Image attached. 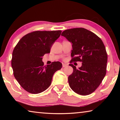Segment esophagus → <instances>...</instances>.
<instances>
[{
	"label": "esophagus",
	"instance_id": "1",
	"mask_svg": "<svg viewBox=\"0 0 120 120\" xmlns=\"http://www.w3.org/2000/svg\"><path fill=\"white\" fill-rule=\"evenodd\" d=\"M67 65L66 64H62V67L64 68V67H67Z\"/></svg>",
	"mask_w": 120,
	"mask_h": 120
}]
</instances>
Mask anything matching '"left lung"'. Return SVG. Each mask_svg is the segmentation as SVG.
I'll return each instance as SVG.
<instances>
[{
	"instance_id": "obj_1",
	"label": "left lung",
	"mask_w": 120,
	"mask_h": 120,
	"mask_svg": "<svg viewBox=\"0 0 120 120\" xmlns=\"http://www.w3.org/2000/svg\"><path fill=\"white\" fill-rule=\"evenodd\" d=\"M62 36L72 43L71 62L81 61L78 69L72 64V74L68 77L70 88L77 94L88 95L96 90L106 73L107 55L105 45L96 34L84 28L66 30Z\"/></svg>"
}]
</instances>
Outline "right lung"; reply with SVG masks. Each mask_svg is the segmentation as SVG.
I'll return each mask as SVG.
<instances>
[{
	"label": "right lung",
	"instance_id": "add662e5",
	"mask_svg": "<svg viewBox=\"0 0 120 120\" xmlns=\"http://www.w3.org/2000/svg\"><path fill=\"white\" fill-rule=\"evenodd\" d=\"M61 32H32L24 36L14 48L11 59L14 76L28 93L35 94L45 90L51 84L53 74L62 68L59 61L46 66L42 61V56L50 53Z\"/></svg>",
	"mask_w": 120,
	"mask_h": 120
}]
</instances>
